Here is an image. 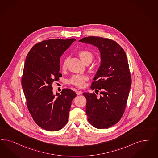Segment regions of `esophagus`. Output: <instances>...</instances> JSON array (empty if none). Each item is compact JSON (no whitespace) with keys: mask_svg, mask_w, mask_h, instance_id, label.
Segmentation results:
<instances>
[{"mask_svg":"<svg viewBox=\"0 0 158 158\" xmlns=\"http://www.w3.org/2000/svg\"><path fill=\"white\" fill-rule=\"evenodd\" d=\"M77 96H79V95H80V94H81V93H82V92L81 91H79V90H78V91H77Z\"/></svg>","mask_w":158,"mask_h":158,"instance_id":"obj_1","label":"esophagus"}]
</instances>
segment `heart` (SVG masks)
I'll use <instances>...</instances> for the list:
<instances>
[{
  "label": "heart",
  "mask_w": 158,
  "mask_h": 158,
  "mask_svg": "<svg viewBox=\"0 0 158 158\" xmlns=\"http://www.w3.org/2000/svg\"><path fill=\"white\" fill-rule=\"evenodd\" d=\"M79 56L81 58V60L84 62H86V61L90 60H92L93 55L92 53L89 51L83 50H81L79 52ZM67 59H65L62 64V69H65L67 68ZM88 80V77L86 75H75L72 77V78L70 79L69 82L70 83L73 85L77 86L78 87H83L85 85V82L86 81Z\"/></svg>",
  "instance_id": "heart-1"
}]
</instances>
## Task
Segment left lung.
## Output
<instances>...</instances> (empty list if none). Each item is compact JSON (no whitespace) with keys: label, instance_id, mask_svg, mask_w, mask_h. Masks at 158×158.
<instances>
[{"label":"left lung","instance_id":"8db88e82","mask_svg":"<svg viewBox=\"0 0 158 158\" xmlns=\"http://www.w3.org/2000/svg\"><path fill=\"white\" fill-rule=\"evenodd\" d=\"M79 42L91 44L100 51V66L91 86L96 93H84L83 96L89 122L97 129H107L119 121L126 107L131 85L126 54L110 39L88 36ZM98 92L101 96H97Z\"/></svg>","mask_w":158,"mask_h":158}]
</instances>
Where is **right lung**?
Masks as SVG:
<instances>
[{
	"instance_id": "right-lung-1",
	"label": "right lung",
	"mask_w": 158,
	"mask_h": 158,
	"mask_svg": "<svg viewBox=\"0 0 158 158\" xmlns=\"http://www.w3.org/2000/svg\"><path fill=\"white\" fill-rule=\"evenodd\" d=\"M75 39H48L35 44L26 58L21 84L29 111L35 123L48 131L62 129L68 120L75 91L53 93L52 84L62 77L60 60Z\"/></svg>"
}]
</instances>
